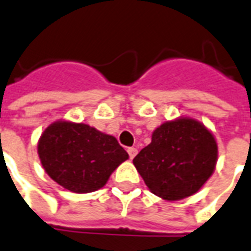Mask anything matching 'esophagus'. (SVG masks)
<instances>
[{
	"label": "esophagus",
	"instance_id": "1",
	"mask_svg": "<svg viewBox=\"0 0 251 251\" xmlns=\"http://www.w3.org/2000/svg\"><path fill=\"white\" fill-rule=\"evenodd\" d=\"M127 153H129L130 159H133V157L138 153V150L134 149V147H129V149H127Z\"/></svg>",
	"mask_w": 251,
	"mask_h": 251
}]
</instances>
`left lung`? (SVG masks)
Listing matches in <instances>:
<instances>
[{
    "label": "left lung",
    "mask_w": 251,
    "mask_h": 251,
    "mask_svg": "<svg viewBox=\"0 0 251 251\" xmlns=\"http://www.w3.org/2000/svg\"><path fill=\"white\" fill-rule=\"evenodd\" d=\"M216 161L214 134L194 118L179 117L153 130L151 143L133 163L151 193L178 201L195 194L206 183Z\"/></svg>",
    "instance_id": "1"
}]
</instances>
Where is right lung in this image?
Wrapping results in <instances>:
<instances>
[{"mask_svg":"<svg viewBox=\"0 0 251 251\" xmlns=\"http://www.w3.org/2000/svg\"><path fill=\"white\" fill-rule=\"evenodd\" d=\"M37 153L49 177L78 194L101 189L129 159L114 137L70 121L50 124L39 139Z\"/></svg>","mask_w":251,"mask_h":251,"instance_id":"right-lung-1","label":"right lung"}]
</instances>
